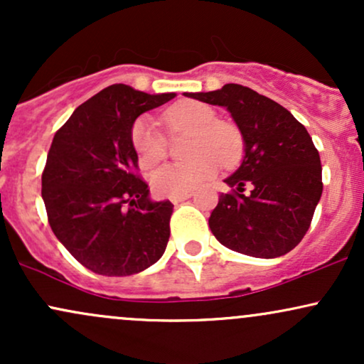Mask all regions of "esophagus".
<instances>
[{"label":"esophagus","instance_id":"esophagus-1","mask_svg":"<svg viewBox=\"0 0 364 364\" xmlns=\"http://www.w3.org/2000/svg\"><path fill=\"white\" fill-rule=\"evenodd\" d=\"M191 196V191H188V193H183V195H174L171 196V202L173 203H179V202H185V200H188Z\"/></svg>","mask_w":364,"mask_h":364}]
</instances>
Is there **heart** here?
<instances>
[{"instance_id": "b5f03b06", "label": "heart", "mask_w": 364, "mask_h": 364, "mask_svg": "<svg viewBox=\"0 0 364 364\" xmlns=\"http://www.w3.org/2000/svg\"><path fill=\"white\" fill-rule=\"evenodd\" d=\"M159 119L171 133H188L185 156L191 159L185 164L161 166L150 174V185L157 195L188 193L214 176L219 164L231 168L243 156L241 129L235 123L217 119V111L205 102H178ZM129 139L144 169L154 168L168 156V141L149 116L133 123Z\"/></svg>"}]
</instances>
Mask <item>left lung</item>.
Listing matches in <instances>:
<instances>
[{"label":"left lung","instance_id":"obj_1","mask_svg":"<svg viewBox=\"0 0 364 364\" xmlns=\"http://www.w3.org/2000/svg\"><path fill=\"white\" fill-rule=\"evenodd\" d=\"M186 95L228 107L245 140L243 162L225 179L232 190L219 196L210 231L229 250L250 257L289 253L306 235L323 190L310 133L281 104L237 83ZM246 186H252L250 194Z\"/></svg>","mask_w":364,"mask_h":364}]
</instances>
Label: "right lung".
Returning a JSON list of instances; mask_svg holds the SVG:
<instances>
[{
	"mask_svg": "<svg viewBox=\"0 0 364 364\" xmlns=\"http://www.w3.org/2000/svg\"><path fill=\"white\" fill-rule=\"evenodd\" d=\"M174 95L116 83L78 106L54 135L43 171L48 220L92 272L139 274L168 246L173 203L149 198L129 132L141 112Z\"/></svg>",
	"mask_w": 364,
	"mask_h": 364,
	"instance_id": "obj_1",
	"label": "right lung"
}]
</instances>
